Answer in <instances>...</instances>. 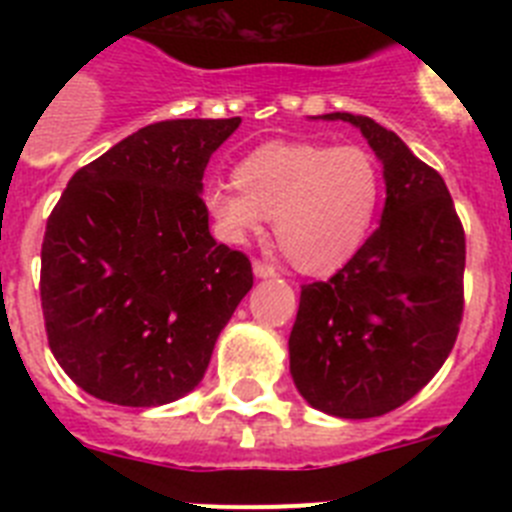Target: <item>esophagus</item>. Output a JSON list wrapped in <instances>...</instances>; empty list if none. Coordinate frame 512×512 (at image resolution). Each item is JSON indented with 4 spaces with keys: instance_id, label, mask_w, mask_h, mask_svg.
<instances>
[{
    "instance_id": "esophagus-1",
    "label": "esophagus",
    "mask_w": 512,
    "mask_h": 512,
    "mask_svg": "<svg viewBox=\"0 0 512 512\" xmlns=\"http://www.w3.org/2000/svg\"><path fill=\"white\" fill-rule=\"evenodd\" d=\"M253 274H256L259 279H269L277 274V269H274L271 264H266V261H253Z\"/></svg>"
}]
</instances>
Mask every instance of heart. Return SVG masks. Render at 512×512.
Masks as SVG:
<instances>
[{"instance_id": "heart-1", "label": "heart", "mask_w": 512, "mask_h": 512, "mask_svg": "<svg viewBox=\"0 0 512 512\" xmlns=\"http://www.w3.org/2000/svg\"><path fill=\"white\" fill-rule=\"evenodd\" d=\"M384 182L361 146L271 140L233 169V184L202 194L220 241L241 246L274 217V238L305 274H333L354 259L377 220Z\"/></svg>"}]
</instances>
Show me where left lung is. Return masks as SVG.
<instances>
[{
    "mask_svg": "<svg viewBox=\"0 0 512 512\" xmlns=\"http://www.w3.org/2000/svg\"><path fill=\"white\" fill-rule=\"evenodd\" d=\"M382 161V223L328 282L302 287L289 372L312 408L364 420L400 408L449 359L464 312V228L441 174L392 130L351 112Z\"/></svg>",
    "mask_w": 512,
    "mask_h": 512,
    "instance_id": "left-lung-1",
    "label": "left lung"
}]
</instances>
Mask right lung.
<instances>
[{"label": "right lung", "mask_w": 512, "mask_h": 512, "mask_svg": "<svg viewBox=\"0 0 512 512\" xmlns=\"http://www.w3.org/2000/svg\"><path fill=\"white\" fill-rule=\"evenodd\" d=\"M230 120H166L71 176L40 251L45 333L97 400L166 405L202 382L220 330L253 287L251 261L217 243L202 205Z\"/></svg>", "instance_id": "right-lung-1"}]
</instances>
